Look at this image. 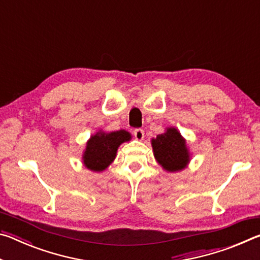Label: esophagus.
Listing matches in <instances>:
<instances>
[{"label":"esophagus","instance_id":"1","mask_svg":"<svg viewBox=\"0 0 260 260\" xmlns=\"http://www.w3.org/2000/svg\"><path fill=\"white\" fill-rule=\"evenodd\" d=\"M134 138L138 141H142L144 139V131L142 128L134 129Z\"/></svg>","mask_w":260,"mask_h":260}]
</instances>
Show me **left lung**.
<instances>
[{
	"label": "left lung",
	"mask_w": 260,
	"mask_h": 260,
	"mask_svg": "<svg viewBox=\"0 0 260 260\" xmlns=\"http://www.w3.org/2000/svg\"><path fill=\"white\" fill-rule=\"evenodd\" d=\"M153 153L162 169L170 172L181 171L189 161L186 141L175 128H167L151 141Z\"/></svg>",
	"instance_id": "8db88e82"
}]
</instances>
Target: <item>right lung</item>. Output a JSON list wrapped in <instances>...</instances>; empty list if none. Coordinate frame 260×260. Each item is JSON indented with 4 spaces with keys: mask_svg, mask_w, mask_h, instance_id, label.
<instances>
[{
    "mask_svg": "<svg viewBox=\"0 0 260 260\" xmlns=\"http://www.w3.org/2000/svg\"><path fill=\"white\" fill-rule=\"evenodd\" d=\"M131 134L124 129L104 133L99 132L87 142L86 151L83 153V164L87 169L101 172L113 161L118 147L122 142L129 141Z\"/></svg>",
    "mask_w": 260,
    "mask_h": 260,
    "instance_id": "obj_1",
    "label": "right lung"
}]
</instances>
